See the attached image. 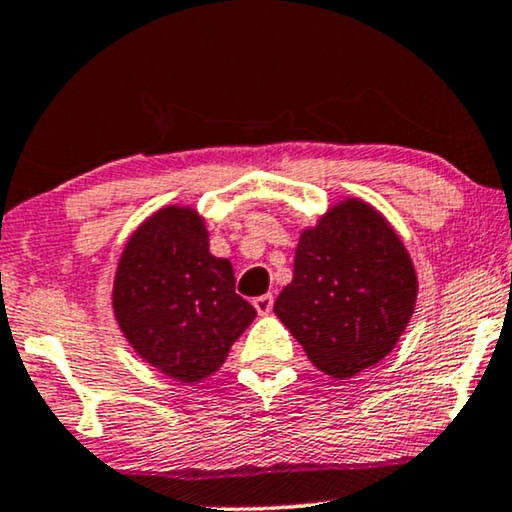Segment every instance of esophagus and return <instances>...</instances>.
Returning <instances> with one entry per match:
<instances>
[{
  "label": "esophagus",
  "mask_w": 512,
  "mask_h": 512,
  "mask_svg": "<svg viewBox=\"0 0 512 512\" xmlns=\"http://www.w3.org/2000/svg\"><path fill=\"white\" fill-rule=\"evenodd\" d=\"M272 305H275V296H272V293H265V296L254 298V307L258 310V314L272 312Z\"/></svg>",
  "instance_id": "34e87169"
}]
</instances>
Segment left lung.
I'll return each instance as SVG.
<instances>
[{"instance_id": "1", "label": "left lung", "mask_w": 512, "mask_h": 512, "mask_svg": "<svg viewBox=\"0 0 512 512\" xmlns=\"http://www.w3.org/2000/svg\"><path fill=\"white\" fill-rule=\"evenodd\" d=\"M415 296L403 242L373 207L347 200L300 237L275 314L314 366L347 380L394 349Z\"/></svg>"}]
</instances>
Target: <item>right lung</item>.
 Masks as SVG:
<instances>
[{
  "label": "right lung",
  "mask_w": 512,
  "mask_h": 512,
  "mask_svg": "<svg viewBox=\"0 0 512 512\" xmlns=\"http://www.w3.org/2000/svg\"><path fill=\"white\" fill-rule=\"evenodd\" d=\"M114 312L135 352L179 382L219 370L256 317L235 293L233 265L209 254L205 223L181 207L132 235L118 263Z\"/></svg>",
  "instance_id": "1"
}]
</instances>
